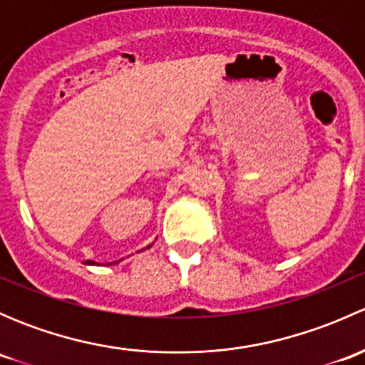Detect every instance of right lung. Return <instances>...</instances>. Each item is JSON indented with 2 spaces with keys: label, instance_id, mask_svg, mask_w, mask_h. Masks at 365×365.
<instances>
[{
  "label": "right lung",
  "instance_id": "obj_1",
  "mask_svg": "<svg viewBox=\"0 0 365 365\" xmlns=\"http://www.w3.org/2000/svg\"><path fill=\"white\" fill-rule=\"evenodd\" d=\"M86 263H88V264H95L93 261H86ZM114 263H116V261H114Z\"/></svg>",
  "mask_w": 365,
  "mask_h": 365
}]
</instances>
